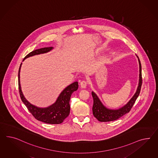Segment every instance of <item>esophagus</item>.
I'll return each instance as SVG.
<instances>
[{"label": "esophagus", "instance_id": "34e87169", "mask_svg": "<svg viewBox=\"0 0 158 158\" xmlns=\"http://www.w3.org/2000/svg\"><path fill=\"white\" fill-rule=\"evenodd\" d=\"M80 86H81V88L85 89L87 86V82L86 81H82L80 83Z\"/></svg>", "mask_w": 158, "mask_h": 158}]
</instances>
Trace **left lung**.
Here are the masks:
<instances>
[{"label":"left lung","mask_w":158,"mask_h":158,"mask_svg":"<svg viewBox=\"0 0 158 158\" xmlns=\"http://www.w3.org/2000/svg\"><path fill=\"white\" fill-rule=\"evenodd\" d=\"M139 64V80L138 88L134 96L131 98L128 103L117 109H111L107 108L102 104L97 94L94 92H92V95L93 98V105L92 108L94 116L99 122H107L114 121L122 117L126 113H128L133 106L135 101L138 98L142 84V66L139 57L137 56Z\"/></svg>","instance_id":"1"}]
</instances>
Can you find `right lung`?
I'll use <instances>...</instances> for the list:
<instances>
[{
	"instance_id": "right-lung-1",
	"label": "right lung",
	"mask_w": 158,
	"mask_h": 158,
	"mask_svg": "<svg viewBox=\"0 0 158 158\" xmlns=\"http://www.w3.org/2000/svg\"><path fill=\"white\" fill-rule=\"evenodd\" d=\"M53 49V47H49L35 50L24 57L23 61L28 57H32L35 55L48 53ZM21 65L22 63L20 64L18 72V85L20 98L22 102L27 106L30 112L32 114V116L36 120L47 124H58L62 123L65 118L69 116L70 109L69 104L70 99L72 93L78 89V82L76 81L65 88L57 98L56 101L52 105H50L46 108H40L30 103L26 99L22 93L20 84V70Z\"/></svg>"
}]
</instances>
